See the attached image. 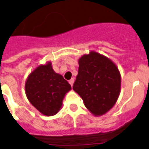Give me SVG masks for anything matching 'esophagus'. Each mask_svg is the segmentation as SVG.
Masks as SVG:
<instances>
[{
    "instance_id": "1",
    "label": "esophagus",
    "mask_w": 149,
    "mask_h": 149,
    "mask_svg": "<svg viewBox=\"0 0 149 149\" xmlns=\"http://www.w3.org/2000/svg\"><path fill=\"white\" fill-rule=\"evenodd\" d=\"M74 78H72V79L69 81V84H71V86H72V85H73V84H74Z\"/></svg>"
}]
</instances>
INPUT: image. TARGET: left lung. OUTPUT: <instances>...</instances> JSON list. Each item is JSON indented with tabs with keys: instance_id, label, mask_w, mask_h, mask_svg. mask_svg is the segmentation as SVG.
Returning <instances> with one entry per match:
<instances>
[{
	"instance_id": "8db88e82",
	"label": "left lung",
	"mask_w": 149,
	"mask_h": 149,
	"mask_svg": "<svg viewBox=\"0 0 149 149\" xmlns=\"http://www.w3.org/2000/svg\"><path fill=\"white\" fill-rule=\"evenodd\" d=\"M79 68L73 90L84 105L96 116L102 115L114 106L120 90V74L107 57L90 52L79 59Z\"/></svg>"
}]
</instances>
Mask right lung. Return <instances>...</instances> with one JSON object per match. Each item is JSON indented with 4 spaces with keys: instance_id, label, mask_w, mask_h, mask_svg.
Listing matches in <instances>:
<instances>
[{
    "instance_id": "add662e5",
    "label": "right lung",
    "mask_w": 149,
    "mask_h": 149,
    "mask_svg": "<svg viewBox=\"0 0 149 149\" xmlns=\"http://www.w3.org/2000/svg\"><path fill=\"white\" fill-rule=\"evenodd\" d=\"M71 88L68 81L53 71L50 62L38 66L29 74L25 83L28 100L47 116L58 113L65 95Z\"/></svg>"
}]
</instances>
